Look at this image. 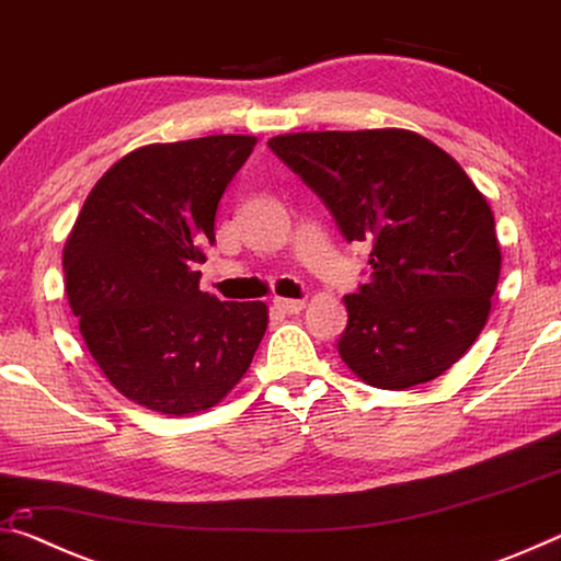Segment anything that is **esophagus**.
Returning a JSON list of instances; mask_svg holds the SVG:
<instances>
[{
  "mask_svg": "<svg viewBox=\"0 0 561 561\" xmlns=\"http://www.w3.org/2000/svg\"><path fill=\"white\" fill-rule=\"evenodd\" d=\"M274 309L282 311V314H299L304 309L301 299H274Z\"/></svg>",
  "mask_w": 561,
  "mask_h": 561,
  "instance_id": "34e87169",
  "label": "esophagus"
}]
</instances>
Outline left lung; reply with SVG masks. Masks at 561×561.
Instances as JSON below:
<instances>
[{"label": "left lung", "instance_id": "8db88e82", "mask_svg": "<svg viewBox=\"0 0 561 561\" xmlns=\"http://www.w3.org/2000/svg\"><path fill=\"white\" fill-rule=\"evenodd\" d=\"M270 148L348 242L371 244V279L344 297V364L386 391L448 371L485 327L502 264L495 215L458 160L403 128L284 133Z\"/></svg>", "mask_w": 561, "mask_h": 561}]
</instances>
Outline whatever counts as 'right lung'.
Returning a JSON list of instances; mask_svg holds the SVG:
<instances>
[{"mask_svg": "<svg viewBox=\"0 0 561 561\" xmlns=\"http://www.w3.org/2000/svg\"><path fill=\"white\" fill-rule=\"evenodd\" d=\"M254 146V136H207L130 150L66 237V297L89 354L148 411L220 403L267 331V304L220 301L195 270L215 242L217 203Z\"/></svg>", "mask_w": 561, "mask_h": 561, "instance_id": "right-lung-1", "label": "right lung"}]
</instances>
